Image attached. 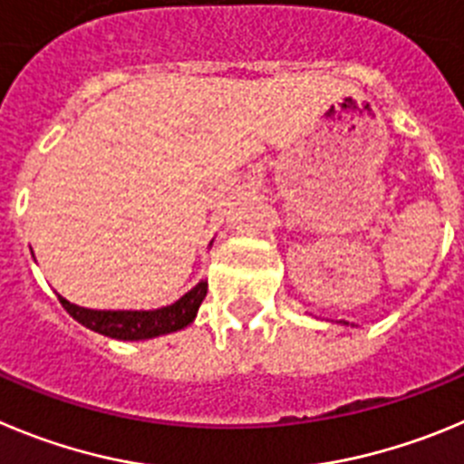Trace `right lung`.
Listing matches in <instances>:
<instances>
[{
  "mask_svg": "<svg viewBox=\"0 0 464 464\" xmlns=\"http://www.w3.org/2000/svg\"><path fill=\"white\" fill-rule=\"evenodd\" d=\"M206 294L208 282H198L189 294L160 310H87V307L69 303L62 295L60 303L78 324L87 325L90 331L115 337V340H150V337L166 335V333L180 331L189 325Z\"/></svg>",
  "mask_w": 464,
  "mask_h": 464,
  "instance_id": "right-lung-1",
  "label": "right lung"
}]
</instances>
